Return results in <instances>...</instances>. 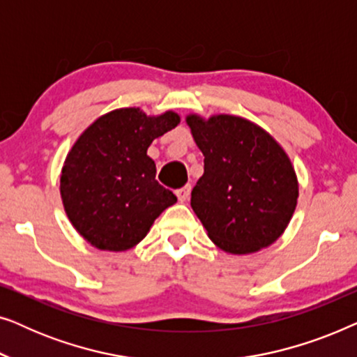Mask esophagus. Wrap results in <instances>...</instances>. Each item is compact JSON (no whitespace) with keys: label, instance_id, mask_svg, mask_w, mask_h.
Masks as SVG:
<instances>
[{"label":"esophagus","instance_id":"1","mask_svg":"<svg viewBox=\"0 0 357 357\" xmlns=\"http://www.w3.org/2000/svg\"><path fill=\"white\" fill-rule=\"evenodd\" d=\"M190 192H192V187H190V185H185V187L178 188L177 192H175V193H177V197H178L180 202L183 203V202H187V199H188V197H190Z\"/></svg>","mask_w":357,"mask_h":357}]
</instances>
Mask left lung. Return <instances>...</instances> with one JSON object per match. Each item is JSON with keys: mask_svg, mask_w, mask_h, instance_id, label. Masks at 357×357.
Here are the masks:
<instances>
[{"mask_svg": "<svg viewBox=\"0 0 357 357\" xmlns=\"http://www.w3.org/2000/svg\"><path fill=\"white\" fill-rule=\"evenodd\" d=\"M204 155L192 208L214 245L250 255L282 236L296 211L299 182L282 146L253 121L219 114L187 115Z\"/></svg>", "mask_w": 357, "mask_h": 357, "instance_id": "1", "label": "left lung"}]
</instances>
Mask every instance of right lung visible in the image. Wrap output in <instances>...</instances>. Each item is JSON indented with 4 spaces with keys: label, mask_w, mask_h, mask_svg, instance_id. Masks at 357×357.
I'll return each mask as SVG.
<instances>
[{
    "label": "right lung",
    "mask_w": 357,
    "mask_h": 357,
    "mask_svg": "<svg viewBox=\"0 0 357 357\" xmlns=\"http://www.w3.org/2000/svg\"><path fill=\"white\" fill-rule=\"evenodd\" d=\"M178 123L172 110L146 115L126 107L100 115L73 144L61 167L60 195L73 227L92 247L130 250L177 203L155 180L148 148Z\"/></svg>",
    "instance_id": "add662e5"
}]
</instances>
